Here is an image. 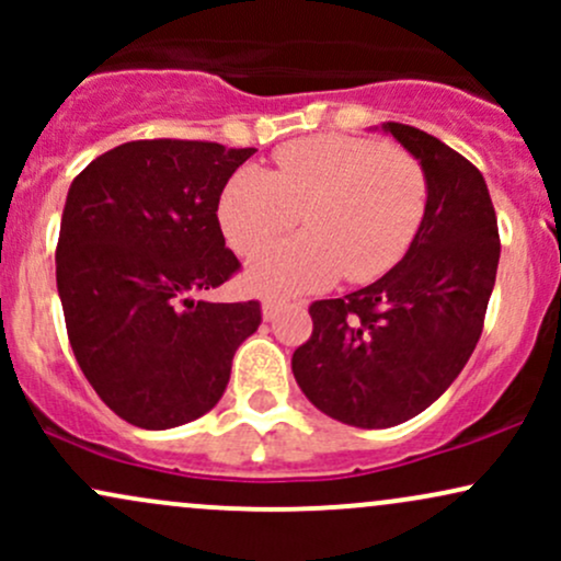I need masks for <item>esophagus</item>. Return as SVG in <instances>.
<instances>
[{"label": "esophagus", "mask_w": 561, "mask_h": 561, "mask_svg": "<svg viewBox=\"0 0 561 561\" xmlns=\"http://www.w3.org/2000/svg\"><path fill=\"white\" fill-rule=\"evenodd\" d=\"M285 306V300H276V298H268V300H263V319H274L276 313H279V308Z\"/></svg>", "instance_id": "34e87169"}]
</instances>
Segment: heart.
Wrapping results in <instances>:
<instances>
[{"label": "heart", "instance_id": "b5f03b06", "mask_svg": "<svg viewBox=\"0 0 561 561\" xmlns=\"http://www.w3.org/2000/svg\"><path fill=\"white\" fill-rule=\"evenodd\" d=\"M427 173L411 152L385 141L327 134L293 141L274 169L244 165L218 199V224L240 255L261 253L298 227L306 234L274 244L248 268V287L295 295L388 274L420 234Z\"/></svg>", "mask_w": 561, "mask_h": 561}]
</instances>
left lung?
<instances>
[{"mask_svg": "<svg viewBox=\"0 0 561 561\" xmlns=\"http://www.w3.org/2000/svg\"><path fill=\"white\" fill-rule=\"evenodd\" d=\"M427 173V214L409 253L375 285L308 306L311 337L293 353L306 398L364 430L422 414L478 345L501 240L482 173L433 134L385 124Z\"/></svg>", "mask_w": 561, "mask_h": 561, "instance_id": "8db88e82", "label": "left lung"}]
</instances>
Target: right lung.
<instances>
[{"label": "right lung", "mask_w": 561, "mask_h": 561, "mask_svg": "<svg viewBox=\"0 0 561 561\" xmlns=\"http://www.w3.org/2000/svg\"><path fill=\"white\" fill-rule=\"evenodd\" d=\"M255 147L139 139L73 179L57 240V293L73 356L134 427L169 430L218 403L261 302L192 300L240 272L218 199Z\"/></svg>", "instance_id": "right-lung-1"}]
</instances>
